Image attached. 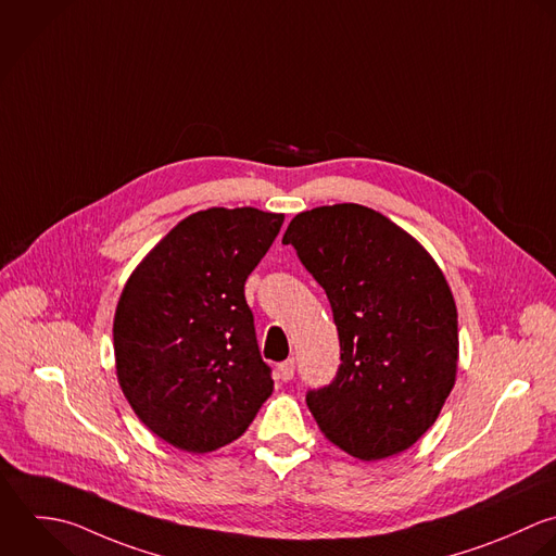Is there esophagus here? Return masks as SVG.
Wrapping results in <instances>:
<instances>
[{
    "instance_id": "1",
    "label": "esophagus",
    "mask_w": 556,
    "mask_h": 556,
    "mask_svg": "<svg viewBox=\"0 0 556 556\" xmlns=\"http://www.w3.org/2000/svg\"><path fill=\"white\" fill-rule=\"evenodd\" d=\"M294 359H286V362H281L279 364V368H277V372H279V379L281 381H290L292 377H294Z\"/></svg>"
}]
</instances>
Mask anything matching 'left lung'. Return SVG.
Segmentation results:
<instances>
[{"mask_svg": "<svg viewBox=\"0 0 556 556\" xmlns=\"http://www.w3.org/2000/svg\"><path fill=\"white\" fill-rule=\"evenodd\" d=\"M283 244L327 292L340 336L333 383L307 392L318 429L362 462L407 451L457 381V305L442 268L412 233L357 203L296 214Z\"/></svg>", "mask_w": 556, "mask_h": 556, "instance_id": "1", "label": "left lung"}]
</instances>
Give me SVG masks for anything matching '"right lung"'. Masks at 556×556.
I'll list each match as a JSON object with an SVG mask.
<instances>
[{
	"instance_id": "1",
	"label": "right lung",
	"mask_w": 556,
	"mask_h": 556,
	"mask_svg": "<svg viewBox=\"0 0 556 556\" xmlns=\"http://www.w3.org/2000/svg\"><path fill=\"white\" fill-rule=\"evenodd\" d=\"M283 214L210 207L177 223L134 268L114 314L118 386L140 422L186 453L238 440L273 394L244 281Z\"/></svg>"
}]
</instances>
